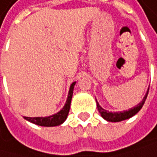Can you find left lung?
<instances>
[{
	"label": "left lung",
	"instance_id": "left-lung-1",
	"mask_svg": "<svg viewBox=\"0 0 157 157\" xmlns=\"http://www.w3.org/2000/svg\"><path fill=\"white\" fill-rule=\"evenodd\" d=\"M148 93H149V88L147 90V93L145 94V96L143 97L142 101L140 102V104H138L136 107L132 108L128 110H124V111H120V112H111V111H108L106 109H104L103 108H101V106L98 104V102L96 101V106H97V109H98V111L99 113L101 114V116L103 117L105 120H107L108 122H113V123H116V122H121V121H124V120H126V119H129L131 117H133L135 114H137L140 109L142 108V106L144 105L145 103V100L147 98V95H148Z\"/></svg>",
	"mask_w": 157,
	"mask_h": 157
}]
</instances>
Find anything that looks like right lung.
Returning a JSON list of instances; mask_svg holds the SVG:
<instances>
[{
    "label": "right lung",
    "mask_w": 157,
    "mask_h": 157,
    "mask_svg": "<svg viewBox=\"0 0 157 157\" xmlns=\"http://www.w3.org/2000/svg\"><path fill=\"white\" fill-rule=\"evenodd\" d=\"M75 84L76 82H73L71 86H70L65 105L59 112H57L56 114H53L51 116H48V117H25V119L33 124H35L40 126H56V125L62 124L66 120L68 113H69Z\"/></svg>",
    "instance_id": "right-lung-1"
}]
</instances>
